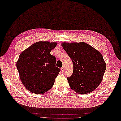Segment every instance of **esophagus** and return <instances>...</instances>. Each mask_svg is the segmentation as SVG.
Masks as SVG:
<instances>
[{
  "label": "esophagus",
  "instance_id": "esophagus-1",
  "mask_svg": "<svg viewBox=\"0 0 121 121\" xmlns=\"http://www.w3.org/2000/svg\"><path fill=\"white\" fill-rule=\"evenodd\" d=\"M64 69H65V68H64V67L63 66V67L61 68V71H62V72H64Z\"/></svg>",
  "mask_w": 121,
  "mask_h": 121
}]
</instances>
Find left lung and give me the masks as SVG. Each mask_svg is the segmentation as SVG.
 <instances>
[{
    "label": "left lung",
    "mask_w": 121,
    "mask_h": 121,
    "mask_svg": "<svg viewBox=\"0 0 121 121\" xmlns=\"http://www.w3.org/2000/svg\"><path fill=\"white\" fill-rule=\"evenodd\" d=\"M61 45L73 63V73L67 78L71 89L80 95L93 91L101 82L106 69L102 54L83 42Z\"/></svg>",
    "instance_id": "left-lung-1"
}]
</instances>
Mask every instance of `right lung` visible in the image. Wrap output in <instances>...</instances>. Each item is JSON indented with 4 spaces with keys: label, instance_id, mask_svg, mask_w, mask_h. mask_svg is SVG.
Returning a JSON list of instances; mask_svg holds the SVG:
<instances>
[{
    "label": "right lung",
    "instance_id": "add662e5",
    "mask_svg": "<svg viewBox=\"0 0 121 121\" xmlns=\"http://www.w3.org/2000/svg\"><path fill=\"white\" fill-rule=\"evenodd\" d=\"M56 45L57 42H37L21 53L17 68L22 83L30 92L42 94L53 86L60 71L50 54Z\"/></svg>",
    "mask_w": 121,
    "mask_h": 121
}]
</instances>
